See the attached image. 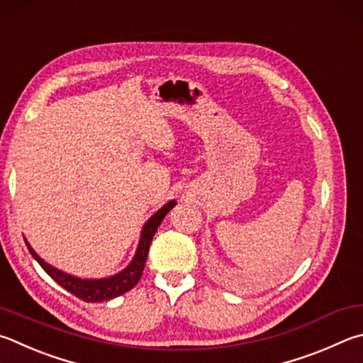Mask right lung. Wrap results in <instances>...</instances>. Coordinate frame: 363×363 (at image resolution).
<instances>
[{
  "label": "right lung",
  "instance_id": "1",
  "mask_svg": "<svg viewBox=\"0 0 363 363\" xmlns=\"http://www.w3.org/2000/svg\"><path fill=\"white\" fill-rule=\"evenodd\" d=\"M176 206V200H169L164 203L163 206L149 217L147 222L144 223L141 230L140 241H138L136 252L133 259L125 267L122 272H118L113 276H108V278H98V279H84L77 278L74 274L65 273L62 269L52 267L50 263L45 262L36 254V250L30 246V242L25 238V245L28 247L30 254L33 255L43 269L48 273L52 279H54L57 284H60L63 289H67L68 292L76 295L77 298H81L87 303H95V301H108L111 298H116V296L128 292L130 289H133L138 281H140L144 265H146V259L149 254L150 242H152L154 235L157 228L160 227L162 220L164 219L171 209Z\"/></svg>",
  "mask_w": 363,
  "mask_h": 363
}]
</instances>
